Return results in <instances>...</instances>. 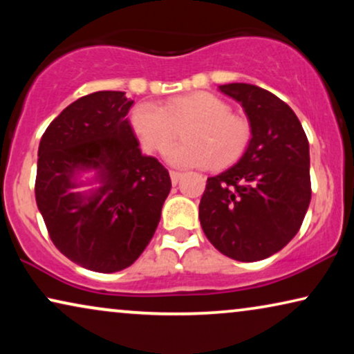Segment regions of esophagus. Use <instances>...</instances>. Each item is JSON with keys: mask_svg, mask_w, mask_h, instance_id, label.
<instances>
[{"mask_svg": "<svg viewBox=\"0 0 354 354\" xmlns=\"http://www.w3.org/2000/svg\"><path fill=\"white\" fill-rule=\"evenodd\" d=\"M180 177H182V172H177V171H171V180H172V183L174 185H176V183L180 180Z\"/></svg>", "mask_w": 354, "mask_h": 354, "instance_id": "obj_1", "label": "esophagus"}]
</instances>
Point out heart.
<instances>
[{"mask_svg":"<svg viewBox=\"0 0 354 354\" xmlns=\"http://www.w3.org/2000/svg\"><path fill=\"white\" fill-rule=\"evenodd\" d=\"M183 127L185 142L166 151L177 167L225 169L243 156L251 140L248 120L232 114L224 100L207 91L177 96L162 108L140 103L130 113V127L148 153L164 151Z\"/></svg>","mask_w":354,"mask_h":354,"instance_id":"1","label":"heart"}]
</instances>
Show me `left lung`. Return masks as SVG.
Returning a JSON list of instances; mask_svg holds the SVG:
<instances>
[{
	"label": "left lung",
	"mask_w": 354,
	"mask_h": 354,
	"mask_svg": "<svg viewBox=\"0 0 354 354\" xmlns=\"http://www.w3.org/2000/svg\"><path fill=\"white\" fill-rule=\"evenodd\" d=\"M241 104L251 137L239 162L206 182L200 222L207 240L232 259L253 263L298 234L311 201L309 143L297 114L268 90L221 85Z\"/></svg>",
	"instance_id": "1"
}]
</instances>
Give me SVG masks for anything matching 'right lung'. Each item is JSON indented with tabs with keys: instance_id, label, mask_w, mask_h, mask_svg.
Returning a JSON list of instances; mask_svg holds the SVG:
<instances>
[{
	"instance_id": "add662e5",
	"label": "right lung",
	"mask_w": 354,
	"mask_h": 354,
	"mask_svg": "<svg viewBox=\"0 0 354 354\" xmlns=\"http://www.w3.org/2000/svg\"><path fill=\"white\" fill-rule=\"evenodd\" d=\"M124 91H96L67 106L38 147L35 200L50 239L72 263L111 274L151 241L171 192L167 169L143 156ZM99 171L93 196L71 192L80 170Z\"/></svg>"
}]
</instances>
